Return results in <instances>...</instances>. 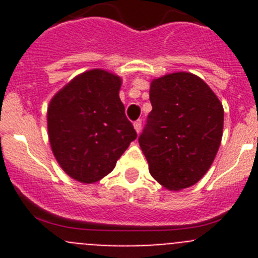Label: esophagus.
<instances>
[{
    "label": "esophagus",
    "instance_id": "34e87169",
    "mask_svg": "<svg viewBox=\"0 0 258 258\" xmlns=\"http://www.w3.org/2000/svg\"><path fill=\"white\" fill-rule=\"evenodd\" d=\"M141 127H142V120H137V121H134V129H136L137 133H140Z\"/></svg>",
    "mask_w": 258,
    "mask_h": 258
}]
</instances>
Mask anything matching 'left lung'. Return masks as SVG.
Masks as SVG:
<instances>
[{
	"label": "left lung",
	"instance_id": "obj_1",
	"mask_svg": "<svg viewBox=\"0 0 258 258\" xmlns=\"http://www.w3.org/2000/svg\"><path fill=\"white\" fill-rule=\"evenodd\" d=\"M150 102L152 111L138 138L150 173L169 190L190 187L218 151L222 104L202 79L187 72L155 79Z\"/></svg>",
	"mask_w": 258,
	"mask_h": 258
}]
</instances>
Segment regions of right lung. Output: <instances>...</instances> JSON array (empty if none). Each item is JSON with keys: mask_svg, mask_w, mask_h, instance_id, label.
Instances as JSON below:
<instances>
[{"mask_svg": "<svg viewBox=\"0 0 258 258\" xmlns=\"http://www.w3.org/2000/svg\"><path fill=\"white\" fill-rule=\"evenodd\" d=\"M120 77L92 70L75 77L52 98L47 131L52 152L68 175L99 181L137 138L118 98Z\"/></svg>", "mask_w": 258, "mask_h": 258, "instance_id": "obj_1", "label": "right lung"}]
</instances>
